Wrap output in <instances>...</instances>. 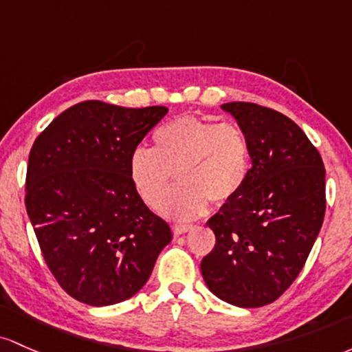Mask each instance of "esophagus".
<instances>
[{"label": "esophagus", "mask_w": 352, "mask_h": 352, "mask_svg": "<svg viewBox=\"0 0 352 352\" xmlns=\"http://www.w3.org/2000/svg\"><path fill=\"white\" fill-rule=\"evenodd\" d=\"M192 229V226H189V224H175L173 226V232H175L176 236H181L184 234V232H189Z\"/></svg>", "instance_id": "1"}]
</instances>
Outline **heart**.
<instances>
[{
  "mask_svg": "<svg viewBox=\"0 0 352 352\" xmlns=\"http://www.w3.org/2000/svg\"><path fill=\"white\" fill-rule=\"evenodd\" d=\"M153 143V149L136 148L131 153L129 177L141 199L149 208L163 203L169 218H199L208 211L209 201L224 204L246 186L251 144L238 124L186 114L161 124ZM175 172L180 186L166 197Z\"/></svg>",
  "mask_w": 352,
  "mask_h": 352,
  "instance_id": "heart-1",
  "label": "heart"
}]
</instances>
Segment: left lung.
Wrapping results in <instances>:
<instances>
[{
	"mask_svg": "<svg viewBox=\"0 0 352 352\" xmlns=\"http://www.w3.org/2000/svg\"><path fill=\"white\" fill-rule=\"evenodd\" d=\"M221 109L251 144L246 186L208 226L214 250L201 261L206 286L238 307H261L281 296L301 272L326 211V169L304 131L284 114L254 102Z\"/></svg>",
	"mask_w": 352,
	"mask_h": 352,
	"instance_id": "8db88e82",
	"label": "left lung"
}]
</instances>
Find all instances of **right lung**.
I'll use <instances>...</instances> for the list:
<instances>
[{
	"label": "right lung",
	"instance_id": "right-lung-1",
	"mask_svg": "<svg viewBox=\"0 0 352 352\" xmlns=\"http://www.w3.org/2000/svg\"><path fill=\"white\" fill-rule=\"evenodd\" d=\"M168 113L82 101L34 141L26 211L59 286L89 306L134 296L173 239L129 177V156Z\"/></svg>",
	"mask_w": 352,
	"mask_h": 352
}]
</instances>
